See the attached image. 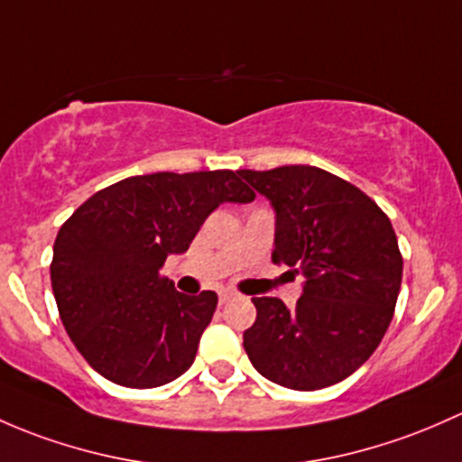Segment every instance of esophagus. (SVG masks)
Listing matches in <instances>:
<instances>
[{"mask_svg": "<svg viewBox=\"0 0 462 462\" xmlns=\"http://www.w3.org/2000/svg\"><path fill=\"white\" fill-rule=\"evenodd\" d=\"M235 292H230V290H226V292H221V294H218V303H221V305H226L227 303V300H232V299H235Z\"/></svg>", "mask_w": 462, "mask_h": 462, "instance_id": "obj_1", "label": "esophagus"}]
</instances>
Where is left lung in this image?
I'll list each match as a JSON object with an SVG mask.
<instances>
[{
  "instance_id": "left-lung-1",
  "label": "left lung",
  "mask_w": 462,
  "mask_h": 462,
  "mask_svg": "<svg viewBox=\"0 0 462 462\" xmlns=\"http://www.w3.org/2000/svg\"><path fill=\"white\" fill-rule=\"evenodd\" d=\"M239 174L276 212L272 261L305 276L294 310L276 296L252 299L247 356L276 385H334L372 356L394 317L402 279L394 227L365 192L320 168Z\"/></svg>"
}]
</instances>
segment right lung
<instances>
[{
	"label": "right lung",
	"mask_w": 462,
	"mask_h": 462,
	"mask_svg": "<svg viewBox=\"0 0 462 462\" xmlns=\"http://www.w3.org/2000/svg\"><path fill=\"white\" fill-rule=\"evenodd\" d=\"M254 192L232 170L128 177L81 203L52 247L51 281L68 337L95 372L134 390L166 385L197 356L217 294L162 276L223 201Z\"/></svg>",
	"instance_id": "add662e5"
}]
</instances>
